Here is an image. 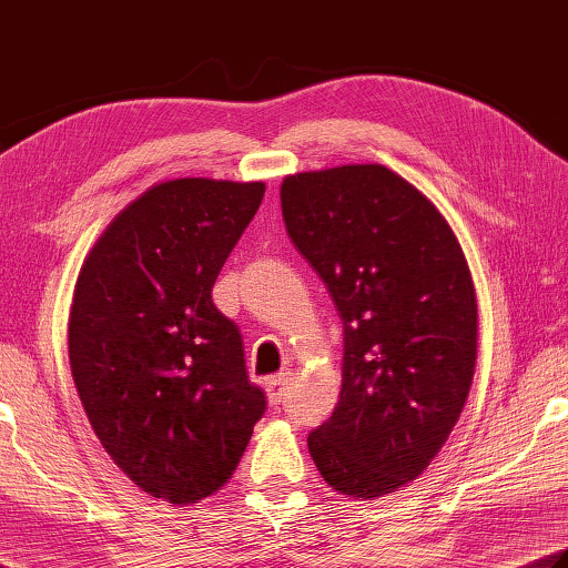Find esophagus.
<instances>
[{
    "label": "esophagus",
    "mask_w": 568,
    "mask_h": 568,
    "mask_svg": "<svg viewBox=\"0 0 568 568\" xmlns=\"http://www.w3.org/2000/svg\"><path fill=\"white\" fill-rule=\"evenodd\" d=\"M285 388H287V372L275 374V376H271L268 382H265V392H268L271 404H281L283 402Z\"/></svg>",
    "instance_id": "1"
}]
</instances>
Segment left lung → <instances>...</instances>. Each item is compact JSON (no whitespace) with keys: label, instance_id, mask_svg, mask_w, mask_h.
Masks as SVG:
<instances>
[{"label":"left lung","instance_id":"8db88e82","mask_svg":"<svg viewBox=\"0 0 568 568\" xmlns=\"http://www.w3.org/2000/svg\"><path fill=\"white\" fill-rule=\"evenodd\" d=\"M281 202L344 327L339 402L307 436L310 455L342 495L394 493L436 458L473 384L477 300L463 248L382 164L285 176Z\"/></svg>","mask_w":568,"mask_h":568}]
</instances>
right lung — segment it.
<instances>
[{
	"instance_id": "1",
	"label": "right lung",
	"mask_w": 568,
	"mask_h": 568,
	"mask_svg": "<svg viewBox=\"0 0 568 568\" xmlns=\"http://www.w3.org/2000/svg\"><path fill=\"white\" fill-rule=\"evenodd\" d=\"M263 182H162L98 239L75 283L73 382L118 468L164 503L209 497L236 470L268 402L211 287Z\"/></svg>"
}]
</instances>
